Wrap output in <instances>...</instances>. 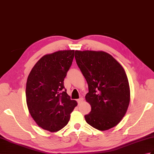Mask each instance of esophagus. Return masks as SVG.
Masks as SVG:
<instances>
[{
  "label": "esophagus",
  "instance_id": "1",
  "mask_svg": "<svg viewBox=\"0 0 154 154\" xmlns=\"http://www.w3.org/2000/svg\"><path fill=\"white\" fill-rule=\"evenodd\" d=\"M83 100H84L83 98H80L79 99H78V100H77V102H78L79 104H80L81 103H82V102H83Z\"/></svg>",
  "mask_w": 154,
  "mask_h": 154
}]
</instances>
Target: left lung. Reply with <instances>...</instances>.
Listing matches in <instances>:
<instances>
[{
    "label": "left lung",
    "mask_w": 154,
    "mask_h": 154,
    "mask_svg": "<svg viewBox=\"0 0 154 154\" xmlns=\"http://www.w3.org/2000/svg\"><path fill=\"white\" fill-rule=\"evenodd\" d=\"M78 67L88 86L86 101L91 111L85 116L88 124L106 131L119 123L130 102V88L125 71L108 53L75 51Z\"/></svg>",
    "instance_id": "1"
}]
</instances>
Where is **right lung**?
Segmentation results:
<instances>
[{"label":"right lung","instance_id":"add662e5","mask_svg":"<svg viewBox=\"0 0 154 154\" xmlns=\"http://www.w3.org/2000/svg\"><path fill=\"white\" fill-rule=\"evenodd\" d=\"M75 51H60L46 54L32 68L26 83V102L38 125L51 132L68 123L77 103L71 100L63 81L69 69Z\"/></svg>","mask_w":154,"mask_h":154}]
</instances>
